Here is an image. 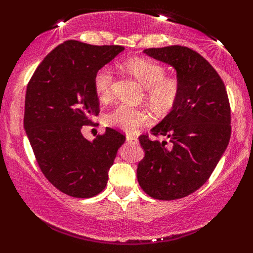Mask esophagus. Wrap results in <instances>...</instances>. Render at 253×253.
<instances>
[{
    "mask_svg": "<svg viewBox=\"0 0 253 253\" xmlns=\"http://www.w3.org/2000/svg\"><path fill=\"white\" fill-rule=\"evenodd\" d=\"M126 141H127V143L137 144L138 139H137L136 136H133V134H126Z\"/></svg>",
    "mask_w": 253,
    "mask_h": 253,
    "instance_id": "obj_1",
    "label": "esophagus"
}]
</instances>
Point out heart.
<instances>
[{"label": "heart", "instance_id": "heart-1", "mask_svg": "<svg viewBox=\"0 0 253 253\" xmlns=\"http://www.w3.org/2000/svg\"><path fill=\"white\" fill-rule=\"evenodd\" d=\"M124 69L139 84L146 88V99L158 113H167L175 106L179 95V82L177 78L166 77L162 65L145 58H129L124 63ZM114 75L108 67L100 68L93 79L95 94L100 100L108 99L112 94ZM148 121L146 112L126 105H120L106 117L108 126L116 129L134 131Z\"/></svg>", "mask_w": 253, "mask_h": 253}]
</instances>
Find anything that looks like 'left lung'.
I'll return each mask as SVG.
<instances>
[{
	"label": "left lung",
	"mask_w": 253,
	"mask_h": 253,
	"mask_svg": "<svg viewBox=\"0 0 253 253\" xmlns=\"http://www.w3.org/2000/svg\"><path fill=\"white\" fill-rule=\"evenodd\" d=\"M144 53L175 69L179 95L151 130L167 140L139 137L145 157L138 164V183L154 199H179L198 190L222 158L231 133L229 100L222 79L197 51L169 46Z\"/></svg>",
	"instance_id": "obj_1"
}]
</instances>
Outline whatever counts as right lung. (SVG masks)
<instances>
[{"mask_svg": "<svg viewBox=\"0 0 253 253\" xmlns=\"http://www.w3.org/2000/svg\"><path fill=\"white\" fill-rule=\"evenodd\" d=\"M123 50L122 46L65 41L43 58L27 85L24 129L41 171L65 195H99L126 141L112 127L92 141L82 133L99 114L93 85L96 71Z\"/></svg>", "mask_w": 253, "mask_h": 253, "instance_id": "obj_1", "label": "right lung"}]
</instances>
